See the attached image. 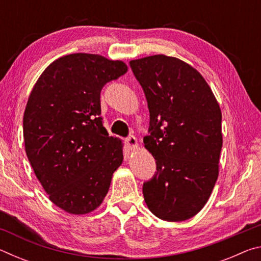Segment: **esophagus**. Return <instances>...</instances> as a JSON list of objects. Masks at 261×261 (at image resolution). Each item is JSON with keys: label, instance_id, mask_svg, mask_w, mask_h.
Returning <instances> with one entry per match:
<instances>
[{"label": "esophagus", "instance_id": "esophagus-1", "mask_svg": "<svg viewBox=\"0 0 261 261\" xmlns=\"http://www.w3.org/2000/svg\"><path fill=\"white\" fill-rule=\"evenodd\" d=\"M125 143L127 145V147H129L130 149H135V148H137V146H138V141H137V138L132 135H130L129 137H126Z\"/></svg>", "mask_w": 261, "mask_h": 261}]
</instances>
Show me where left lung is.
<instances>
[{
  "instance_id": "left-lung-1",
  "label": "left lung",
  "mask_w": 261,
  "mask_h": 261,
  "mask_svg": "<svg viewBox=\"0 0 261 261\" xmlns=\"http://www.w3.org/2000/svg\"><path fill=\"white\" fill-rule=\"evenodd\" d=\"M149 110L144 144L156 171L144 182L149 211L165 221H184L208 200L222 148L220 106L201 74L176 57L153 55L130 62Z\"/></svg>"
}]
</instances>
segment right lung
<instances>
[{"label": "right lung", "instance_id": "add662e5", "mask_svg": "<svg viewBox=\"0 0 261 261\" xmlns=\"http://www.w3.org/2000/svg\"><path fill=\"white\" fill-rule=\"evenodd\" d=\"M126 71L122 61L78 53L53 62L31 92L25 151L49 199L68 213L95 210L123 161L122 143L103 126L100 93Z\"/></svg>", "mask_w": 261, "mask_h": 261}]
</instances>
